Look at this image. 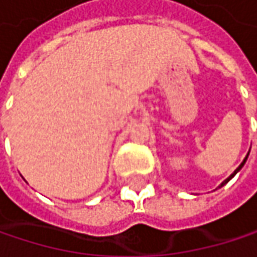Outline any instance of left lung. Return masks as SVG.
<instances>
[{"label": "left lung", "mask_w": 257, "mask_h": 257, "mask_svg": "<svg viewBox=\"0 0 257 257\" xmlns=\"http://www.w3.org/2000/svg\"><path fill=\"white\" fill-rule=\"evenodd\" d=\"M248 153H250V152H248ZM247 158H248V155H247V156H245V159H244V161H242V162H241V165H239V167H238V168H236V170H235V171H233V173H232L231 176H229V177H228V179L225 180V181H223V183H222V184H220V186H219V187H222V186H225V184H226V183H228V181H229V180H231L232 177H233V176H235V174H236V173H238V171H239V170H241V168H242V167H244V164H245V161H247Z\"/></svg>", "instance_id": "left-lung-1"}]
</instances>
